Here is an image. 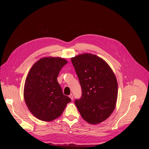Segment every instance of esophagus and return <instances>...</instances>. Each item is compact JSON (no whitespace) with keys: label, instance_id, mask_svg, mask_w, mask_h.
<instances>
[{"label":"esophagus","instance_id":"obj_1","mask_svg":"<svg viewBox=\"0 0 149 149\" xmlns=\"http://www.w3.org/2000/svg\"><path fill=\"white\" fill-rule=\"evenodd\" d=\"M69 97H70V98H71V100L72 101L74 100V97H73V95H72V94H70V95H69Z\"/></svg>","mask_w":149,"mask_h":149}]
</instances>
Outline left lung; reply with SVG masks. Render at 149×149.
I'll return each instance as SVG.
<instances>
[{
  "instance_id": "1",
  "label": "left lung",
  "mask_w": 149,
  "mask_h": 149,
  "mask_svg": "<svg viewBox=\"0 0 149 149\" xmlns=\"http://www.w3.org/2000/svg\"><path fill=\"white\" fill-rule=\"evenodd\" d=\"M82 89L75 101L82 118L91 124L107 119L116 108L118 84L115 74L101 58L89 53L71 58Z\"/></svg>"
}]
</instances>
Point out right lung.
<instances>
[{"instance_id":"obj_1","label":"right lung","mask_w":149,"mask_h":149,"mask_svg":"<svg viewBox=\"0 0 149 149\" xmlns=\"http://www.w3.org/2000/svg\"><path fill=\"white\" fill-rule=\"evenodd\" d=\"M68 63L60 57H44L36 61L26 77L24 90L25 103L38 119L51 121L62 114L70 97L63 95L57 77Z\"/></svg>"}]
</instances>
